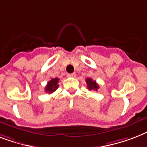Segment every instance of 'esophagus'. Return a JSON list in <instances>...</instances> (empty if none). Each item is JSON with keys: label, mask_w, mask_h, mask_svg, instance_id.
<instances>
[{"label": "esophagus", "mask_w": 147, "mask_h": 147, "mask_svg": "<svg viewBox=\"0 0 147 147\" xmlns=\"http://www.w3.org/2000/svg\"><path fill=\"white\" fill-rule=\"evenodd\" d=\"M67 76H68V77H70V78H75V77L76 76V75L75 73H71V74H68Z\"/></svg>", "instance_id": "34e87169"}]
</instances>
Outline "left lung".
I'll return each instance as SVG.
<instances>
[{
  "mask_svg": "<svg viewBox=\"0 0 147 147\" xmlns=\"http://www.w3.org/2000/svg\"><path fill=\"white\" fill-rule=\"evenodd\" d=\"M86 83H87V87L88 90H94V91H98L99 88V85L96 83L95 81H93L92 78H86Z\"/></svg>",
  "mask_w": 147,
  "mask_h": 147,
  "instance_id": "left-lung-1",
  "label": "left lung"
}]
</instances>
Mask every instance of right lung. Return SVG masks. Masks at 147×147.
Wrapping results in <instances>:
<instances>
[{
    "mask_svg": "<svg viewBox=\"0 0 147 147\" xmlns=\"http://www.w3.org/2000/svg\"><path fill=\"white\" fill-rule=\"evenodd\" d=\"M59 78H52L49 82H48L47 83V86L45 88V91L47 93H49V94H51L57 89L58 87H59Z\"/></svg>",
    "mask_w": 147,
    "mask_h": 147,
    "instance_id": "right-lung-1",
    "label": "right lung"
}]
</instances>
